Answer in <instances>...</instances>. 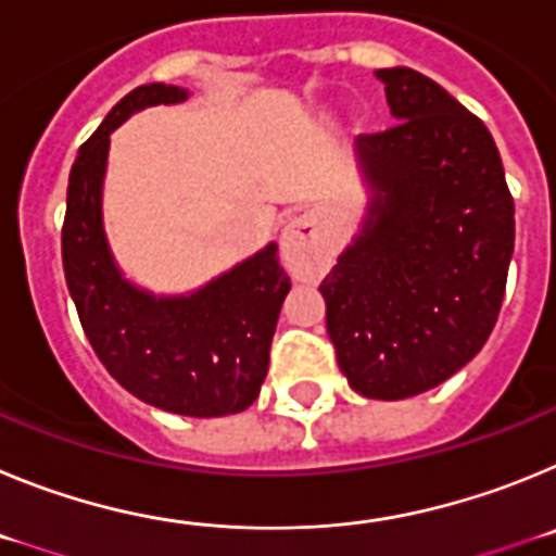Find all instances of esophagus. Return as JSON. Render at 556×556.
I'll return each instance as SVG.
<instances>
[{"label":"esophagus","instance_id":"esophagus-1","mask_svg":"<svg viewBox=\"0 0 556 556\" xmlns=\"http://www.w3.org/2000/svg\"><path fill=\"white\" fill-rule=\"evenodd\" d=\"M328 244L323 239V219L312 211L298 214L281 230V258L294 278H306L326 262Z\"/></svg>","mask_w":556,"mask_h":556}]
</instances>
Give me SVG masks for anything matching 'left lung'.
Segmentation results:
<instances>
[{
  "instance_id": "obj_1",
  "label": "left lung",
  "mask_w": 556,
  "mask_h": 556,
  "mask_svg": "<svg viewBox=\"0 0 556 556\" xmlns=\"http://www.w3.org/2000/svg\"><path fill=\"white\" fill-rule=\"evenodd\" d=\"M395 125L358 136L367 205L320 283L339 370L404 401L468 365L498 320L515 205L484 122L415 68H376Z\"/></svg>"
}]
</instances>
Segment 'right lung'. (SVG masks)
Segmentation results:
<instances>
[{
  "label": "right lung",
  "instance_id": "right-lung-1",
  "mask_svg": "<svg viewBox=\"0 0 556 556\" xmlns=\"http://www.w3.org/2000/svg\"><path fill=\"white\" fill-rule=\"evenodd\" d=\"M189 88L147 83L111 108L68 172L63 219V273L88 342L130 395L186 417H223L248 409L269 367L283 298L292 289L278 244L180 294H155L130 281L105 233L111 132L132 113L180 105Z\"/></svg>",
  "mask_w": 556,
  "mask_h": 556
}]
</instances>
